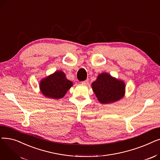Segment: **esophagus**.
<instances>
[{
	"label": "esophagus",
	"mask_w": 160,
	"mask_h": 160,
	"mask_svg": "<svg viewBox=\"0 0 160 160\" xmlns=\"http://www.w3.org/2000/svg\"><path fill=\"white\" fill-rule=\"evenodd\" d=\"M88 83H89V80H86L85 81L82 82V84H83V85H87V84H88Z\"/></svg>",
	"instance_id": "esophagus-1"
}]
</instances>
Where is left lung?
Listing matches in <instances>:
<instances>
[{"mask_svg": "<svg viewBox=\"0 0 160 160\" xmlns=\"http://www.w3.org/2000/svg\"><path fill=\"white\" fill-rule=\"evenodd\" d=\"M91 88L98 101L103 104H110L122 98L125 95V83L107 72L98 75Z\"/></svg>", "mask_w": 160, "mask_h": 160, "instance_id": "obj_1", "label": "left lung"}]
</instances>
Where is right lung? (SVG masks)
Wrapping results in <instances>:
<instances>
[{
    "instance_id": "right-lung-1",
    "label": "right lung",
    "mask_w": 160,
    "mask_h": 160,
    "mask_svg": "<svg viewBox=\"0 0 160 160\" xmlns=\"http://www.w3.org/2000/svg\"><path fill=\"white\" fill-rule=\"evenodd\" d=\"M72 85V82L66 78L63 71H56L41 79L39 82V89L45 97L60 99L65 96Z\"/></svg>"
}]
</instances>
